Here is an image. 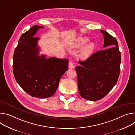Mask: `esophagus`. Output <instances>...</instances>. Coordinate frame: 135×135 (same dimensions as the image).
Here are the masks:
<instances>
[{"mask_svg": "<svg viewBox=\"0 0 135 135\" xmlns=\"http://www.w3.org/2000/svg\"><path fill=\"white\" fill-rule=\"evenodd\" d=\"M69 68L70 69H74V68H75V66H74V65L73 64L72 62H69Z\"/></svg>", "mask_w": 135, "mask_h": 135, "instance_id": "obj_1", "label": "esophagus"}]
</instances>
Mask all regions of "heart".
Segmentation results:
<instances>
[{
  "mask_svg": "<svg viewBox=\"0 0 135 135\" xmlns=\"http://www.w3.org/2000/svg\"><path fill=\"white\" fill-rule=\"evenodd\" d=\"M89 41V38L87 37H81L78 40L76 43L74 44V47L76 48H81ZM95 49V45L93 42H90L87 44L83 47L80 52V57L84 59L90 57L94 53Z\"/></svg>",
  "mask_w": 135,
  "mask_h": 135,
  "instance_id": "1",
  "label": "heart"
}]
</instances>
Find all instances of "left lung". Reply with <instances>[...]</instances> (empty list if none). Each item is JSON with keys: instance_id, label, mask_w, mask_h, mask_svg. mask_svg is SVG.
<instances>
[{"instance_id": "obj_1", "label": "left lung", "mask_w": 135, "mask_h": 135, "mask_svg": "<svg viewBox=\"0 0 135 135\" xmlns=\"http://www.w3.org/2000/svg\"><path fill=\"white\" fill-rule=\"evenodd\" d=\"M104 50L97 51L76 68L78 87L83 98L97 101L105 97L116 84L120 72L121 55L116 39L101 30Z\"/></svg>"}]
</instances>
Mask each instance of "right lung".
<instances>
[{
	"instance_id": "right-lung-1",
	"label": "right lung",
	"mask_w": 135,
	"mask_h": 135,
	"mask_svg": "<svg viewBox=\"0 0 135 135\" xmlns=\"http://www.w3.org/2000/svg\"><path fill=\"white\" fill-rule=\"evenodd\" d=\"M43 26L35 25L22 34L13 55V74L18 84L29 95L40 99L52 96L59 80L68 69L69 60L38 56V37Z\"/></svg>"
}]
</instances>
